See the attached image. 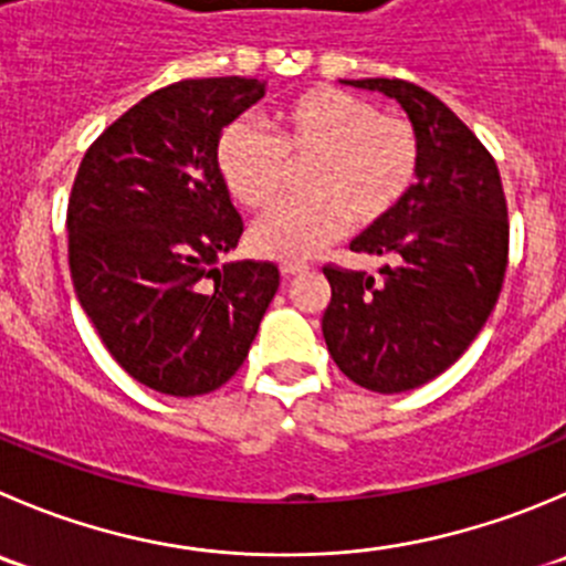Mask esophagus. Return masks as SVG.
<instances>
[{
    "label": "esophagus",
    "mask_w": 566,
    "mask_h": 566,
    "mask_svg": "<svg viewBox=\"0 0 566 566\" xmlns=\"http://www.w3.org/2000/svg\"><path fill=\"white\" fill-rule=\"evenodd\" d=\"M306 271H310V265H304V262H284L282 265L284 276H298V273H306Z\"/></svg>",
    "instance_id": "1"
}]
</instances>
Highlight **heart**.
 <instances>
[{"mask_svg":"<svg viewBox=\"0 0 566 566\" xmlns=\"http://www.w3.org/2000/svg\"><path fill=\"white\" fill-rule=\"evenodd\" d=\"M420 160V135L406 115L332 85L306 87L279 104L271 135L232 124L216 146L218 177L245 210H268L287 188V168L304 166V196L251 229V249L271 260H304L348 223H381L411 193Z\"/></svg>","mask_w":566,"mask_h":566,"instance_id":"heart-1","label":"heart"}]
</instances>
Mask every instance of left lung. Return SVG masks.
Wrapping results in <instances>:
<instances>
[{"label": "left lung", "mask_w": 566, "mask_h": 566, "mask_svg": "<svg viewBox=\"0 0 566 566\" xmlns=\"http://www.w3.org/2000/svg\"><path fill=\"white\" fill-rule=\"evenodd\" d=\"M406 109L420 135V177L403 205L350 240L387 256L381 279L326 265L323 337L359 387L392 395L446 373L470 348L501 295L509 212L501 174L479 137L434 93L406 80H343Z\"/></svg>", "instance_id": "1"}]
</instances>
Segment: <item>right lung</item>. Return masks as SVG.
<instances>
[{
	"instance_id": "right-lung-1",
	"label": "right lung",
	"mask_w": 566,
	"mask_h": 566,
	"mask_svg": "<svg viewBox=\"0 0 566 566\" xmlns=\"http://www.w3.org/2000/svg\"><path fill=\"white\" fill-rule=\"evenodd\" d=\"M265 96L245 76L182 80L126 109L85 151L69 268L104 348L135 381L193 398L249 356L279 290L273 262H223L243 218L216 168L223 126Z\"/></svg>"
}]
</instances>
